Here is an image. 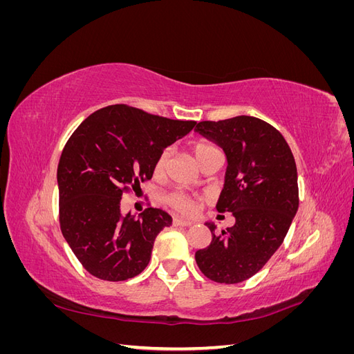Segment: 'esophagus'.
<instances>
[{
    "label": "esophagus",
    "instance_id": "1",
    "mask_svg": "<svg viewBox=\"0 0 354 354\" xmlns=\"http://www.w3.org/2000/svg\"><path fill=\"white\" fill-rule=\"evenodd\" d=\"M173 224L174 226H181V227H187V226H192V223L190 220H185V218H178V217H174L173 218Z\"/></svg>",
    "mask_w": 354,
    "mask_h": 354
}]
</instances>
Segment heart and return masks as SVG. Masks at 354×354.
I'll return each instance as SVG.
<instances>
[{
  "instance_id": "obj_1",
  "label": "heart",
  "mask_w": 354,
  "mask_h": 354,
  "mask_svg": "<svg viewBox=\"0 0 354 354\" xmlns=\"http://www.w3.org/2000/svg\"><path fill=\"white\" fill-rule=\"evenodd\" d=\"M216 152H220V151L216 146L208 143V142H198L192 146V153H194V158L198 162V165H201L202 160H205L209 155L216 153ZM168 158H169V149H164V151L158 155V158L155 160V167H153L155 174L164 173V169L168 164ZM165 202L169 207H173L174 209H177L180 212H185V214L192 212L195 208L194 201H192L189 196L180 194V192H173V194L167 195Z\"/></svg>"
}]
</instances>
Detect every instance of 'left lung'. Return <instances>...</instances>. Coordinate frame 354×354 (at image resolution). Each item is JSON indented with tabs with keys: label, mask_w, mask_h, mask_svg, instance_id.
I'll return each instance as SVG.
<instances>
[{
	"label": "left lung",
	"mask_w": 354,
	"mask_h": 354,
	"mask_svg": "<svg viewBox=\"0 0 354 354\" xmlns=\"http://www.w3.org/2000/svg\"><path fill=\"white\" fill-rule=\"evenodd\" d=\"M196 133L223 149L227 159L218 212H232L234 224L216 234L195 254L208 279L239 283L250 279L282 245L298 209V178L294 155L274 127L254 116L218 122L202 121Z\"/></svg>",
	"instance_id": "left-lung-1"
}]
</instances>
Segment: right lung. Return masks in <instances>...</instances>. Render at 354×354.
<instances>
[{
    "mask_svg": "<svg viewBox=\"0 0 354 354\" xmlns=\"http://www.w3.org/2000/svg\"><path fill=\"white\" fill-rule=\"evenodd\" d=\"M195 124L113 104L73 131L57 167L60 229L93 276L120 282L146 269L158 233L173 218L159 208L122 214V194L152 178L158 155Z\"/></svg>",
    "mask_w": 354,
    "mask_h": 354,
    "instance_id": "1",
    "label": "right lung"
}]
</instances>
